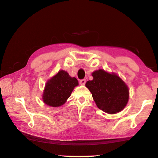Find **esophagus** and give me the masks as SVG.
Here are the masks:
<instances>
[{
	"label": "esophagus",
	"instance_id": "34e87169",
	"mask_svg": "<svg viewBox=\"0 0 158 158\" xmlns=\"http://www.w3.org/2000/svg\"><path fill=\"white\" fill-rule=\"evenodd\" d=\"M85 82H86V81H85V79H82L80 81V84H81V85H84L85 84Z\"/></svg>",
	"mask_w": 158,
	"mask_h": 158
}]
</instances>
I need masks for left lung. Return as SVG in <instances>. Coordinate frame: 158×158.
I'll return each mask as SVG.
<instances>
[{
  "label": "left lung",
  "instance_id": "1",
  "mask_svg": "<svg viewBox=\"0 0 158 158\" xmlns=\"http://www.w3.org/2000/svg\"><path fill=\"white\" fill-rule=\"evenodd\" d=\"M92 81L85 86L92 93L94 101L99 109L107 114L121 112L129 100L128 85L117 74L98 69L92 73Z\"/></svg>",
  "mask_w": 158,
  "mask_h": 158
}]
</instances>
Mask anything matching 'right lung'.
<instances>
[{
	"mask_svg": "<svg viewBox=\"0 0 158 158\" xmlns=\"http://www.w3.org/2000/svg\"><path fill=\"white\" fill-rule=\"evenodd\" d=\"M77 85L76 77H71L65 71H59L46 82L42 94L44 103L54 107L62 106Z\"/></svg>",
	"mask_w": 158,
	"mask_h": 158,
	"instance_id": "add662e5",
	"label": "right lung"
}]
</instances>
